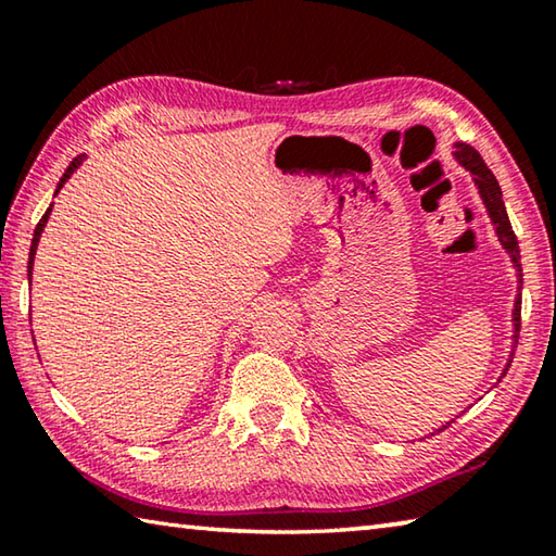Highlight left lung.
<instances>
[{"label":"left lung","mask_w":556,"mask_h":556,"mask_svg":"<svg viewBox=\"0 0 556 556\" xmlns=\"http://www.w3.org/2000/svg\"><path fill=\"white\" fill-rule=\"evenodd\" d=\"M451 156L456 159L458 166H464L466 172L470 174V181H473L478 195H481L483 201V208L488 213V218H491V225L495 230V238L501 242V248L505 250V255L510 257V265L515 269V277H517V294H515V304H513V336H510V355H507V363L501 372V382L505 378L507 368H510L513 363V355H515V348H517V336H520V308H522V296H520V289H522V265H520V248H517V238L513 232V225L510 218H507V211H505V203H503V191L501 186H497V178L493 176L491 168L485 166V162L481 159V154L476 152L473 147L466 144V142H454V152ZM454 421V419H451ZM451 421H446L444 427H439L437 431H444ZM437 431H431V434H437Z\"/></svg>","instance_id":"8db88e82"}]
</instances>
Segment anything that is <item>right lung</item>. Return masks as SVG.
I'll return each mask as SVG.
<instances>
[{"label":"right lung","mask_w":556,"mask_h":556,"mask_svg":"<svg viewBox=\"0 0 556 556\" xmlns=\"http://www.w3.org/2000/svg\"><path fill=\"white\" fill-rule=\"evenodd\" d=\"M88 159V154H80V156H75L73 162H71V166L65 168V174L61 176V181H59V186H55V193L53 195H59V191L61 188L65 186V181H68V178L78 172V168L83 166V162H86ZM51 211H53V203L49 205V211L43 213V218L39 220V225H36V230H34V240H31V250H29V285H31V275H34V255H36V250H39V240H41V232H43V228H46V223H49V218H51Z\"/></svg>","instance_id":"add662e5"}]
</instances>
